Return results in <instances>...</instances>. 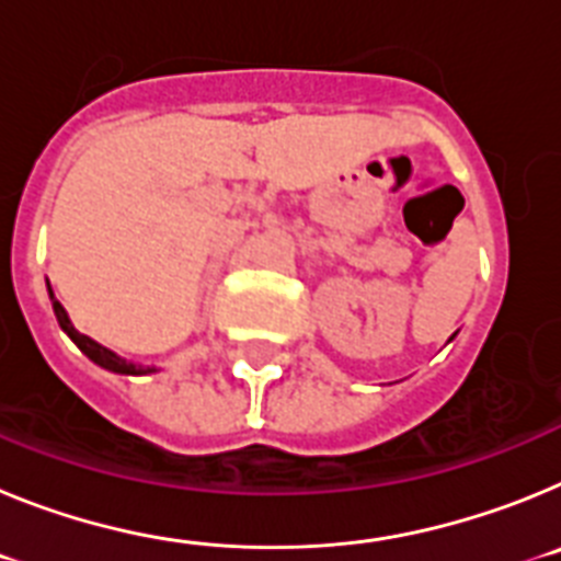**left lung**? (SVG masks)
Here are the masks:
<instances>
[{"label":"left lung","mask_w":561,"mask_h":561,"mask_svg":"<svg viewBox=\"0 0 561 561\" xmlns=\"http://www.w3.org/2000/svg\"><path fill=\"white\" fill-rule=\"evenodd\" d=\"M449 340H453V336H449Z\"/></svg>","instance_id":"left-lung-1"}]
</instances>
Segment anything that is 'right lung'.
Listing matches in <instances>:
<instances>
[{
  "instance_id": "obj_1",
  "label": "right lung",
  "mask_w": 561,
  "mask_h": 561,
  "mask_svg": "<svg viewBox=\"0 0 561 561\" xmlns=\"http://www.w3.org/2000/svg\"><path fill=\"white\" fill-rule=\"evenodd\" d=\"M47 291H49V300H53V311H56V320H58V325H61V331L69 336V340L76 342L78 348H81L89 359L95 362V365H101V368L112 370V374H121V376H142V374H157V370H160L157 365H140V362L123 359V356H117L114 351H108L106 345L95 342L92 336L81 334V331L72 325V320H69L67 309H64V306L56 300V295H53L49 284H47Z\"/></svg>"
}]
</instances>
